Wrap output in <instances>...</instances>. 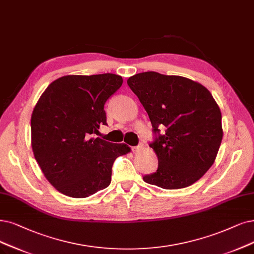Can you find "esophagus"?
Here are the masks:
<instances>
[{"label":"esophagus","instance_id":"34e87169","mask_svg":"<svg viewBox=\"0 0 254 254\" xmlns=\"http://www.w3.org/2000/svg\"><path fill=\"white\" fill-rule=\"evenodd\" d=\"M143 147H144V145H143V144H139V145H137V146H135V147H132V148H131V150H132L133 152H137V151H139V150L143 149Z\"/></svg>","mask_w":254,"mask_h":254}]
</instances>
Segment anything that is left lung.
<instances>
[{
    "label": "left lung",
    "instance_id": "1",
    "mask_svg": "<svg viewBox=\"0 0 254 254\" xmlns=\"http://www.w3.org/2000/svg\"><path fill=\"white\" fill-rule=\"evenodd\" d=\"M150 118L156 172L144 181L161 189L187 188L212 166L223 137L220 108L209 90L190 79L156 72L127 80ZM165 127L160 134L159 128Z\"/></svg>",
    "mask_w": 254,
    "mask_h": 254
}]
</instances>
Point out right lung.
<instances>
[{"label":"right lung","mask_w":254,"mask_h":254,"mask_svg":"<svg viewBox=\"0 0 254 254\" xmlns=\"http://www.w3.org/2000/svg\"><path fill=\"white\" fill-rule=\"evenodd\" d=\"M115 74L68 75L53 81L31 117V145L45 177L58 191L85 198L110 185L117 157L125 144L93 137L107 125L104 104L122 86Z\"/></svg>","instance_id":"add662e5"}]
</instances>
